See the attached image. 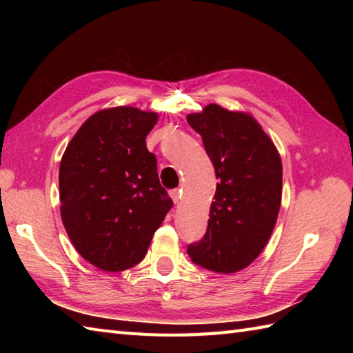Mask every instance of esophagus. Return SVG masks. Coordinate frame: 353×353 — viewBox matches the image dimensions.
<instances>
[{"mask_svg":"<svg viewBox=\"0 0 353 353\" xmlns=\"http://www.w3.org/2000/svg\"><path fill=\"white\" fill-rule=\"evenodd\" d=\"M170 194H171V199H172V201H174L176 205L181 203V201H182V190H181V188L172 190Z\"/></svg>","mask_w":353,"mask_h":353,"instance_id":"esophagus-1","label":"esophagus"}]
</instances>
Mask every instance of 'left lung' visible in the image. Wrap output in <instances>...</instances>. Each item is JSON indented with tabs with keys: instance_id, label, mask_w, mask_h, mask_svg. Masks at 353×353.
I'll use <instances>...</instances> for the list:
<instances>
[{
	"instance_id": "obj_1",
	"label": "left lung",
	"mask_w": 353,
	"mask_h": 353,
	"mask_svg": "<svg viewBox=\"0 0 353 353\" xmlns=\"http://www.w3.org/2000/svg\"><path fill=\"white\" fill-rule=\"evenodd\" d=\"M186 119L219 179L206 234L188 245V254L211 272L236 273L259 256L274 229L282 200L281 156L245 112L209 104Z\"/></svg>"
}]
</instances>
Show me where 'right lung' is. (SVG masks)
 I'll return each mask as SVG.
<instances>
[{
  "mask_svg": "<svg viewBox=\"0 0 353 353\" xmlns=\"http://www.w3.org/2000/svg\"><path fill=\"white\" fill-rule=\"evenodd\" d=\"M156 123L154 112L130 106L99 110L62 156L63 226L81 258L104 272L139 264L172 208L145 144Z\"/></svg>",
  "mask_w": 353,
  "mask_h": 353,
  "instance_id": "obj_1",
  "label": "right lung"
}]
</instances>
